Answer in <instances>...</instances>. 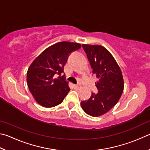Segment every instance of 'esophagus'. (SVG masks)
<instances>
[{
  "label": "esophagus",
  "instance_id": "1",
  "mask_svg": "<svg viewBox=\"0 0 150 150\" xmlns=\"http://www.w3.org/2000/svg\"><path fill=\"white\" fill-rule=\"evenodd\" d=\"M74 89L75 90H79V89H80L81 88H82V86H81L80 84H79V83H78V84H74Z\"/></svg>",
  "mask_w": 150,
  "mask_h": 150
}]
</instances>
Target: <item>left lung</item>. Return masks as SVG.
Instances as JSON below:
<instances>
[{
	"label": "left lung",
	"mask_w": 150,
	"mask_h": 150,
	"mask_svg": "<svg viewBox=\"0 0 150 150\" xmlns=\"http://www.w3.org/2000/svg\"><path fill=\"white\" fill-rule=\"evenodd\" d=\"M92 68L98 78L96 86L98 93H92L87 101L81 102L86 113L92 117L101 116L111 110L119 101L124 90L121 70L108 50L101 45L83 44Z\"/></svg>",
	"instance_id": "8db88e82"
}]
</instances>
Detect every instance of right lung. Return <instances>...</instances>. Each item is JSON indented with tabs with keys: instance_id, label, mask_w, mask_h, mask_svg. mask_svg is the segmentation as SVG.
I'll list each match as a JSON object with an SVG mask.
<instances>
[{
	"instance_id": "obj_1",
	"label": "right lung",
	"mask_w": 150,
	"mask_h": 150,
	"mask_svg": "<svg viewBox=\"0 0 150 150\" xmlns=\"http://www.w3.org/2000/svg\"><path fill=\"white\" fill-rule=\"evenodd\" d=\"M81 48L77 43L62 41L50 46L33 60L27 72L29 90L35 101L49 108L61 103L70 89L64 67L71 52Z\"/></svg>"
}]
</instances>
